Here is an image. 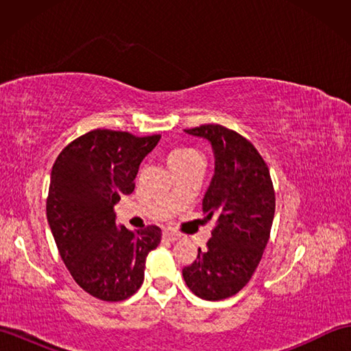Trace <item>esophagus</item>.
<instances>
[{
	"label": "esophagus",
	"mask_w": 351,
	"mask_h": 351,
	"mask_svg": "<svg viewBox=\"0 0 351 351\" xmlns=\"http://www.w3.org/2000/svg\"><path fill=\"white\" fill-rule=\"evenodd\" d=\"M162 237H164V240H167V241H176L181 238V234H178L173 229L166 228L162 230Z\"/></svg>",
	"instance_id": "34e87169"
}]
</instances>
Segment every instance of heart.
Instances as JSON below:
<instances>
[{
  "label": "heart",
  "mask_w": 351,
  "mask_h": 351,
  "mask_svg": "<svg viewBox=\"0 0 351 351\" xmlns=\"http://www.w3.org/2000/svg\"><path fill=\"white\" fill-rule=\"evenodd\" d=\"M195 160H200V155L197 151L191 147H176L173 151H170L167 155V164L169 167H178L184 166V164L191 162Z\"/></svg>",
  "instance_id": "b5f03b06"
}]
</instances>
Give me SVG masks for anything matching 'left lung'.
I'll return each instance as SVG.
<instances>
[{
  "instance_id": "left-lung-1",
  "label": "left lung",
  "mask_w": 351,
  "mask_h": 351,
  "mask_svg": "<svg viewBox=\"0 0 351 351\" xmlns=\"http://www.w3.org/2000/svg\"><path fill=\"white\" fill-rule=\"evenodd\" d=\"M185 132L211 141L215 173L204 197L213 237L182 276L200 299L223 300L247 285L263 258L276 208L273 181L256 147L237 131L208 123Z\"/></svg>"
}]
</instances>
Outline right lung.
Returning <instances> with one entry per match:
<instances>
[{"label":"right lung","mask_w":351,"mask_h":351,"mask_svg":"<svg viewBox=\"0 0 351 351\" xmlns=\"http://www.w3.org/2000/svg\"><path fill=\"white\" fill-rule=\"evenodd\" d=\"M160 137L98 128L71 141L52 166L51 232L73 280L99 300L121 302L136 293L149 252L160 244L158 226L131 232L116 226L113 211L134 191L140 162Z\"/></svg>","instance_id":"add662e5"}]
</instances>
